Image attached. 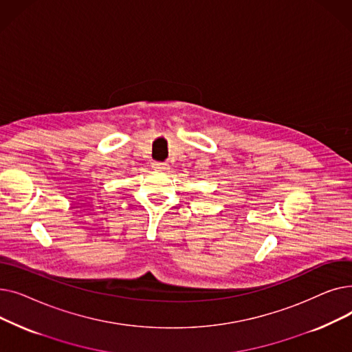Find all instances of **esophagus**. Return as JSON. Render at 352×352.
Listing matches in <instances>:
<instances>
[{
  "mask_svg": "<svg viewBox=\"0 0 352 352\" xmlns=\"http://www.w3.org/2000/svg\"><path fill=\"white\" fill-rule=\"evenodd\" d=\"M153 170L164 173V171L168 170V164H166V162H158V161H155V162H153Z\"/></svg>",
  "mask_w": 352,
  "mask_h": 352,
  "instance_id": "1",
  "label": "esophagus"
}]
</instances>
